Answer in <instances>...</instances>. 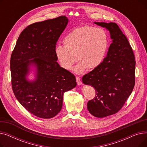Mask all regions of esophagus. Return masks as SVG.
<instances>
[{
  "label": "esophagus",
  "mask_w": 147,
  "mask_h": 147,
  "mask_svg": "<svg viewBox=\"0 0 147 147\" xmlns=\"http://www.w3.org/2000/svg\"><path fill=\"white\" fill-rule=\"evenodd\" d=\"M76 82L78 83V85H80V84H82V82L80 80L79 77H76Z\"/></svg>",
  "instance_id": "34e87169"
}]
</instances>
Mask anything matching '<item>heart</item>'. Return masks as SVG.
I'll use <instances>...</instances> for the list:
<instances>
[{
    "instance_id": "heart-1",
    "label": "heart",
    "mask_w": 147,
    "mask_h": 147,
    "mask_svg": "<svg viewBox=\"0 0 147 147\" xmlns=\"http://www.w3.org/2000/svg\"><path fill=\"white\" fill-rule=\"evenodd\" d=\"M64 43L65 45H58L55 48L60 66L70 70L76 61V55L79 61L73 71L81 74L88 68L94 69L101 64L109 49V37L101 27L85 26L69 32Z\"/></svg>"
}]
</instances>
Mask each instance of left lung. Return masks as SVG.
I'll return each mask as SVG.
<instances>
[{
  "label": "left lung",
  "instance_id": "left-lung-1",
  "mask_svg": "<svg viewBox=\"0 0 147 147\" xmlns=\"http://www.w3.org/2000/svg\"><path fill=\"white\" fill-rule=\"evenodd\" d=\"M109 31L112 43L99 66L84 75L83 83L95 89V97L88 102L94 116L105 117L117 113L134 89L135 56L126 36L116 23L94 22Z\"/></svg>",
  "mask_w": 147,
  "mask_h": 147
}]
</instances>
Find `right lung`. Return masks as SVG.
Returning a JSON list of instances; mask_svg holds the SVG:
<instances>
[{
	"instance_id": "obj_1",
	"label": "right lung",
	"mask_w": 147,
	"mask_h": 147,
	"mask_svg": "<svg viewBox=\"0 0 147 147\" xmlns=\"http://www.w3.org/2000/svg\"><path fill=\"white\" fill-rule=\"evenodd\" d=\"M65 16L35 22L20 34L12 53L10 68L13 94L30 113L55 117L62 109L64 94L74 88L76 78L57 63L55 48L68 24ZM33 71L35 79L28 76Z\"/></svg>"
}]
</instances>
